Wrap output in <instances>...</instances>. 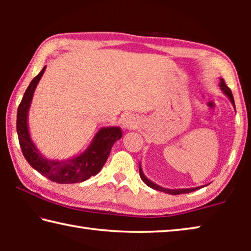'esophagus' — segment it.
I'll list each match as a JSON object with an SVG mask.
<instances>
[{"mask_svg": "<svg viewBox=\"0 0 251 251\" xmlns=\"http://www.w3.org/2000/svg\"><path fill=\"white\" fill-rule=\"evenodd\" d=\"M123 124H124V127L125 128H133V127L135 126V122H134V118H131L130 116L129 117H126L124 122H123Z\"/></svg>", "mask_w": 251, "mask_h": 251, "instance_id": "obj_1", "label": "esophagus"}]
</instances>
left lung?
Masks as SVG:
<instances>
[{"label":"left lung","instance_id":"obj_1","mask_svg":"<svg viewBox=\"0 0 251 251\" xmlns=\"http://www.w3.org/2000/svg\"><path fill=\"white\" fill-rule=\"evenodd\" d=\"M219 86H220V88H222V90L224 91L225 94H226V95L229 97V100H231L232 105L235 106V100H233V96H232V93H231V91H230V88H229V87L227 86V84L225 83V80H224L223 78H220ZM139 176H141L142 180H143L144 182H145V184H146L148 187H151V188L155 189V190H159V192L167 193V194H169V195L188 194V193L194 192V190H196V189H198V188H201V187H198V188H188V189H165V188H161V187L157 186L156 184H154V182H151V180H148L147 178H146L145 176H144V174H143V172H142V168H141V167H139Z\"/></svg>","mask_w":251,"mask_h":251}]
</instances>
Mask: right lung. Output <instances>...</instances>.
Returning a JSON list of instances; mask_svg holds the SVG:
<instances>
[{
  "instance_id": "obj_1",
  "label": "right lung",
  "mask_w": 251,
  "mask_h": 251,
  "mask_svg": "<svg viewBox=\"0 0 251 251\" xmlns=\"http://www.w3.org/2000/svg\"><path fill=\"white\" fill-rule=\"evenodd\" d=\"M45 71V66L39 75L32 79L18 108L16 117V130L19 142L25 159L31 166L42 175L57 184H76L95 176L108 158L114 143L122 137L120 127L101 128L94 137L91 146L83 154L73 159L58 161L49 160L40 154L34 146L28 134L27 113L31 105L35 87Z\"/></svg>"
}]
</instances>
